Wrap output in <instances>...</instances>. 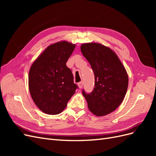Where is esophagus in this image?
Listing matches in <instances>:
<instances>
[{
  "instance_id": "esophagus-1",
  "label": "esophagus",
  "mask_w": 156,
  "mask_h": 156,
  "mask_svg": "<svg viewBox=\"0 0 156 156\" xmlns=\"http://www.w3.org/2000/svg\"><path fill=\"white\" fill-rule=\"evenodd\" d=\"M78 87L79 88H82L83 87V83L81 81V82H79L78 83Z\"/></svg>"
}]
</instances>
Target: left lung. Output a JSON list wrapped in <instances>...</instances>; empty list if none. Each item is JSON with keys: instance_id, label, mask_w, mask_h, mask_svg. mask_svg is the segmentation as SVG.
Masks as SVG:
<instances>
[{"instance_id": "8db88e82", "label": "left lung", "mask_w": 156, "mask_h": 156, "mask_svg": "<svg viewBox=\"0 0 156 156\" xmlns=\"http://www.w3.org/2000/svg\"><path fill=\"white\" fill-rule=\"evenodd\" d=\"M81 51L91 66L95 77L93 91L83 95L88 109L94 115L110 114L123 101L128 87V75L117 55L108 47L98 43H87Z\"/></svg>"}]
</instances>
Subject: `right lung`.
<instances>
[{"instance_id":"right-lung-1","label":"right lung","mask_w":156,"mask_h":156,"mask_svg":"<svg viewBox=\"0 0 156 156\" xmlns=\"http://www.w3.org/2000/svg\"><path fill=\"white\" fill-rule=\"evenodd\" d=\"M75 45L61 41L49 45L32 63L29 74V88L33 101L48 115H58L77 88L66 62Z\"/></svg>"}]
</instances>
